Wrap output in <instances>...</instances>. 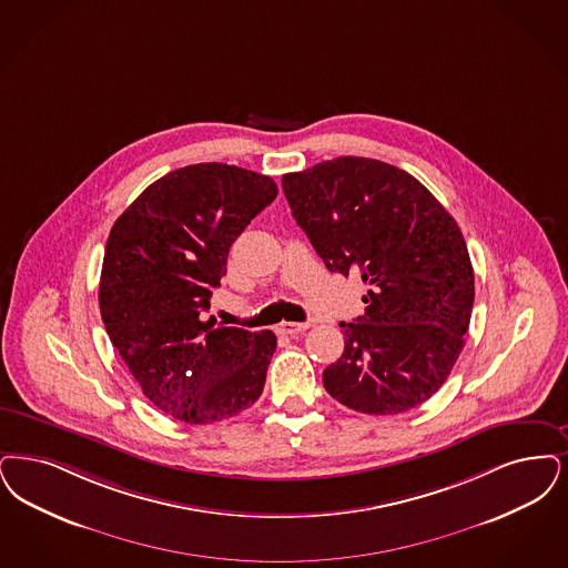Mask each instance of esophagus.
Masks as SVG:
<instances>
[{
    "label": "esophagus",
    "instance_id": "esophagus-1",
    "mask_svg": "<svg viewBox=\"0 0 568 568\" xmlns=\"http://www.w3.org/2000/svg\"><path fill=\"white\" fill-rule=\"evenodd\" d=\"M311 327V323H292V321H285V323H281L278 327H276V332L281 334V336H295V334H302L304 329H308Z\"/></svg>",
    "mask_w": 568,
    "mask_h": 568
}]
</instances>
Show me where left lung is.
Returning a JSON list of instances; mask_svg holds the SVG:
<instances>
[{"instance_id": "obj_1", "label": "left lung", "mask_w": 568, "mask_h": 568, "mask_svg": "<svg viewBox=\"0 0 568 568\" xmlns=\"http://www.w3.org/2000/svg\"><path fill=\"white\" fill-rule=\"evenodd\" d=\"M297 226L329 273L359 276L365 313L344 323V353L323 372L342 406L388 416L446 383L474 308L460 227L432 192L381 160L341 156L283 175Z\"/></svg>"}]
</instances>
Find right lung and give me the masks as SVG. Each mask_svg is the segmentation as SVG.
I'll return each instance as SVG.
<instances>
[{
	"mask_svg": "<svg viewBox=\"0 0 568 568\" xmlns=\"http://www.w3.org/2000/svg\"><path fill=\"white\" fill-rule=\"evenodd\" d=\"M276 192L273 178L234 164H190L148 185L110 232L101 318L143 395L178 420H226L264 390L276 336L204 311L232 243Z\"/></svg>",
	"mask_w": 568,
	"mask_h": 568,
	"instance_id": "add662e5",
	"label": "right lung"
}]
</instances>
